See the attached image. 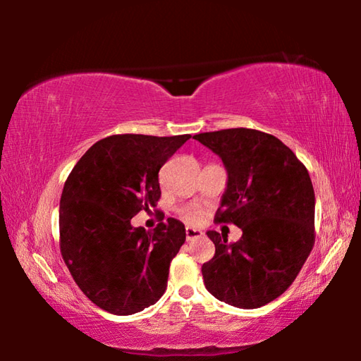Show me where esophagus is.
<instances>
[{"label": "esophagus", "instance_id": "obj_1", "mask_svg": "<svg viewBox=\"0 0 361 361\" xmlns=\"http://www.w3.org/2000/svg\"><path fill=\"white\" fill-rule=\"evenodd\" d=\"M202 237V231L194 229V228H186V240H194Z\"/></svg>", "mask_w": 361, "mask_h": 361}]
</instances>
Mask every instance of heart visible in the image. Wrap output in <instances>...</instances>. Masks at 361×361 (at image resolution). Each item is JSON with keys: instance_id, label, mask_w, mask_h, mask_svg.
Masks as SVG:
<instances>
[{"instance_id": "1", "label": "heart", "mask_w": 361, "mask_h": 361, "mask_svg": "<svg viewBox=\"0 0 361 361\" xmlns=\"http://www.w3.org/2000/svg\"><path fill=\"white\" fill-rule=\"evenodd\" d=\"M181 215L189 223H197V221H200V216H202L197 209H185L181 212Z\"/></svg>"}]
</instances>
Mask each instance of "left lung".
<instances>
[{
	"mask_svg": "<svg viewBox=\"0 0 361 361\" xmlns=\"http://www.w3.org/2000/svg\"><path fill=\"white\" fill-rule=\"evenodd\" d=\"M194 138L216 152L228 170L215 223L242 229L234 243L216 231L207 232L215 256L202 266L205 286L234 307H261L288 290L314 248L315 194L309 172L271 133L237 127Z\"/></svg>",
	"mask_w": 361,
	"mask_h": 361,
	"instance_id": "obj_1",
	"label": "left lung"
}]
</instances>
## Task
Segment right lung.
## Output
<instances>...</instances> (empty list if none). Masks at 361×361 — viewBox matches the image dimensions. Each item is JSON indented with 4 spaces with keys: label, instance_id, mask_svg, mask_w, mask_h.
Returning a JSON list of instances; mask_svg holds the SVG:
<instances>
[{
    "label": "right lung",
    "instance_id": "right-lung-1",
    "mask_svg": "<svg viewBox=\"0 0 361 361\" xmlns=\"http://www.w3.org/2000/svg\"><path fill=\"white\" fill-rule=\"evenodd\" d=\"M191 135L124 133L85 151L60 197V253L73 280L95 305L132 315L167 288L170 262L186 240L185 224L169 218L152 231L130 219L161 199L159 170Z\"/></svg>",
    "mask_w": 361,
    "mask_h": 361
}]
</instances>
